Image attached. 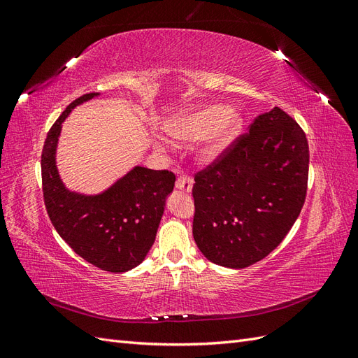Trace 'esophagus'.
Segmentation results:
<instances>
[{
  "instance_id": "obj_1",
  "label": "esophagus",
  "mask_w": 358,
  "mask_h": 358,
  "mask_svg": "<svg viewBox=\"0 0 358 358\" xmlns=\"http://www.w3.org/2000/svg\"><path fill=\"white\" fill-rule=\"evenodd\" d=\"M192 178L187 176V175H180L178 179H176V188L182 189L183 192H191L192 189Z\"/></svg>"
}]
</instances>
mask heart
Returning a JSON list of instances; mask_svg holds the SVG:
<instances>
[{
	"label": "heart",
	"mask_w": 358,
	"mask_h": 358,
	"mask_svg": "<svg viewBox=\"0 0 358 358\" xmlns=\"http://www.w3.org/2000/svg\"><path fill=\"white\" fill-rule=\"evenodd\" d=\"M242 127V117L234 109L222 106H206L180 119L167 124V133L180 140H192L206 134L197 146L201 162L218 159L233 143Z\"/></svg>",
	"instance_id": "1"
}]
</instances>
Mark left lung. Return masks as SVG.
I'll return each instance as SVG.
<instances>
[{"mask_svg":"<svg viewBox=\"0 0 358 358\" xmlns=\"http://www.w3.org/2000/svg\"><path fill=\"white\" fill-rule=\"evenodd\" d=\"M309 146L279 107L259 115L225 152L196 173L192 234L209 262L243 268L267 257L299 218Z\"/></svg>","mask_w":358,"mask_h":358,"instance_id":"1","label":"left lung"}]
</instances>
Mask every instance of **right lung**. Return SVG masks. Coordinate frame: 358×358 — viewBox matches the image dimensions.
Returning a JSON list of instances; mask_svg holds the SVG:
<instances>
[{
    "instance_id": "add662e5",
    "label": "right lung",
    "mask_w": 358,
    "mask_h": 358,
    "mask_svg": "<svg viewBox=\"0 0 358 358\" xmlns=\"http://www.w3.org/2000/svg\"><path fill=\"white\" fill-rule=\"evenodd\" d=\"M96 95L74 100L49 129L41 152L43 199L53 227L76 254L106 272L122 273L142 263L154 245L176 176L136 166L96 196L66 188L55 161L61 127L76 106Z\"/></svg>"
}]
</instances>
